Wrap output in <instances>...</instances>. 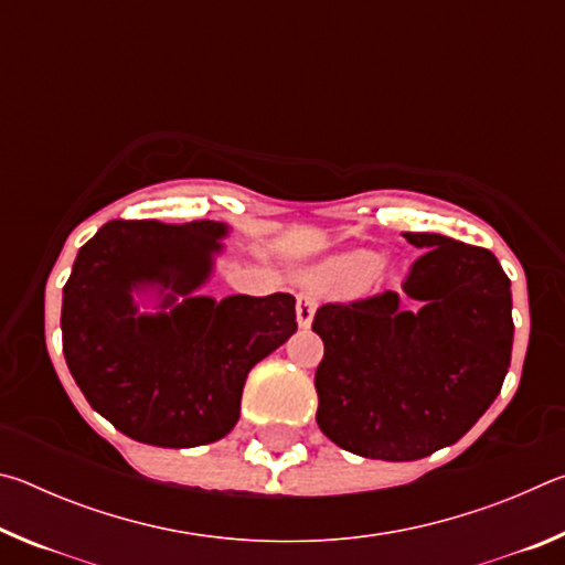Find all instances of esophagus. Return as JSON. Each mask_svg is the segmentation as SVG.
<instances>
[{"label":"esophagus","mask_w":565,"mask_h":565,"mask_svg":"<svg viewBox=\"0 0 565 565\" xmlns=\"http://www.w3.org/2000/svg\"><path fill=\"white\" fill-rule=\"evenodd\" d=\"M313 311H317V294L301 291L299 296H296V321H299L301 329L311 327Z\"/></svg>","instance_id":"1"}]
</instances>
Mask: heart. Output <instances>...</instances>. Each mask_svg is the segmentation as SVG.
Returning a JSON list of instances; mask_svg holds the SVG:
<instances>
[{
	"mask_svg": "<svg viewBox=\"0 0 565 565\" xmlns=\"http://www.w3.org/2000/svg\"><path fill=\"white\" fill-rule=\"evenodd\" d=\"M379 269H381V256L371 254V252H361V254H351V256H347V259H341L333 271H337V276L343 281L363 284V281H369Z\"/></svg>",
	"mask_w": 565,
	"mask_h": 565,
	"instance_id": "heart-1",
	"label": "heart"
}]
</instances>
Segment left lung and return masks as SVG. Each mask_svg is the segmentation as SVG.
Wrapping results in <instances>:
<instances>
[{
	"label": "left lung",
	"instance_id": "1",
	"mask_svg": "<svg viewBox=\"0 0 565 565\" xmlns=\"http://www.w3.org/2000/svg\"><path fill=\"white\" fill-rule=\"evenodd\" d=\"M420 248L404 296L327 303L317 424L343 451L416 461L456 444L501 394L511 366V281L489 248L404 234Z\"/></svg>",
	"mask_w": 565,
	"mask_h": 565
}]
</instances>
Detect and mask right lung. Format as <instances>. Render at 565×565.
<instances>
[{
	"instance_id": "add662e5",
	"label": "right lung",
	"mask_w": 565,
	"mask_h": 565,
	"mask_svg": "<svg viewBox=\"0 0 565 565\" xmlns=\"http://www.w3.org/2000/svg\"><path fill=\"white\" fill-rule=\"evenodd\" d=\"M228 232L222 222L119 218L76 254L62 296L66 366L89 406L134 441L194 448L224 438L248 371L296 331L291 294H196Z\"/></svg>"
}]
</instances>
